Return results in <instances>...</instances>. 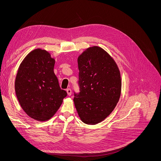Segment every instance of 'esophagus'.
Segmentation results:
<instances>
[{
	"instance_id": "34e87169",
	"label": "esophagus",
	"mask_w": 161,
	"mask_h": 161,
	"mask_svg": "<svg viewBox=\"0 0 161 161\" xmlns=\"http://www.w3.org/2000/svg\"><path fill=\"white\" fill-rule=\"evenodd\" d=\"M66 92H67V94L69 96H70L72 95V90L69 88V89H67L66 90Z\"/></svg>"
}]
</instances>
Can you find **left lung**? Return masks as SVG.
<instances>
[{
    "label": "left lung",
    "instance_id": "obj_1",
    "mask_svg": "<svg viewBox=\"0 0 161 161\" xmlns=\"http://www.w3.org/2000/svg\"><path fill=\"white\" fill-rule=\"evenodd\" d=\"M80 92L74 103L82 122L95 125L115 109L121 91L119 68L109 53L99 46L87 48L78 57Z\"/></svg>",
    "mask_w": 161,
    "mask_h": 161
}]
</instances>
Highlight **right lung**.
Masks as SVG:
<instances>
[{
    "label": "right lung",
    "instance_id": "add662e5",
    "mask_svg": "<svg viewBox=\"0 0 161 161\" xmlns=\"http://www.w3.org/2000/svg\"><path fill=\"white\" fill-rule=\"evenodd\" d=\"M54 64L49 52L37 48L25 56L17 70L14 81L17 99L23 111L37 121L51 119L67 95L58 83Z\"/></svg>",
    "mask_w": 161,
    "mask_h": 161
}]
</instances>
